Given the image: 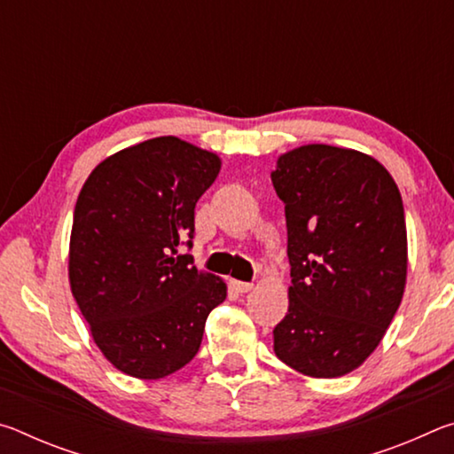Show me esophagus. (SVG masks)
<instances>
[{"label":"esophagus","mask_w":454,"mask_h":454,"mask_svg":"<svg viewBox=\"0 0 454 454\" xmlns=\"http://www.w3.org/2000/svg\"><path fill=\"white\" fill-rule=\"evenodd\" d=\"M232 286L236 288V292H240V294H246V292H250L252 288H254V284L250 282H240V280H234Z\"/></svg>","instance_id":"34e87169"}]
</instances>
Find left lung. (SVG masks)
<instances>
[{
    "label": "left lung",
    "instance_id": "left-lung-1",
    "mask_svg": "<svg viewBox=\"0 0 454 454\" xmlns=\"http://www.w3.org/2000/svg\"><path fill=\"white\" fill-rule=\"evenodd\" d=\"M272 184L286 212L292 276L274 352L304 376H344L376 350L403 301L401 192L379 160L326 144L280 153Z\"/></svg>",
    "mask_w": 454,
    "mask_h": 454
}]
</instances>
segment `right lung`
<instances>
[{
	"label": "right lung",
	"mask_w": 454,
	"mask_h": 454,
	"mask_svg": "<svg viewBox=\"0 0 454 454\" xmlns=\"http://www.w3.org/2000/svg\"><path fill=\"white\" fill-rule=\"evenodd\" d=\"M220 168L218 153L160 136L107 156L83 182L67 276L96 347L120 372L158 380L180 371L226 301V282L178 252Z\"/></svg>",
	"instance_id": "right-lung-1"
}]
</instances>
